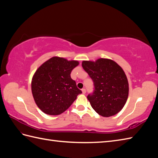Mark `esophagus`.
<instances>
[{
	"label": "esophagus",
	"mask_w": 158,
	"mask_h": 158,
	"mask_svg": "<svg viewBox=\"0 0 158 158\" xmlns=\"http://www.w3.org/2000/svg\"><path fill=\"white\" fill-rule=\"evenodd\" d=\"M81 91H82V93L83 94H85L86 93V89H85V88L82 89H81Z\"/></svg>",
	"instance_id": "34e87169"
}]
</instances>
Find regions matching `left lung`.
<instances>
[{
    "mask_svg": "<svg viewBox=\"0 0 158 158\" xmlns=\"http://www.w3.org/2000/svg\"><path fill=\"white\" fill-rule=\"evenodd\" d=\"M82 66L94 85V92L87 97L92 108L105 117L118 113L125 105L129 93L128 81L122 67L107 58L83 60Z\"/></svg>",
    "mask_w": 158,
    "mask_h": 158,
    "instance_id": "left-lung-1",
    "label": "left lung"
}]
</instances>
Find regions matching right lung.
<instances>
[{"label": "right lung", "mask_w": 158, "mask_h": 158, "mask_svg": "<svg viewBox=\"0 0 158 158\" xmlns=\"http://www.w3.org/2000/svg\"><path fill=\"white\" fill-rule=\"evenodd\" d=\"M79 64L77 60L54 56L36 70L31 82L32 94L36 105L43 113L60 115L82 93L70 77V73Z\"/></svg>", "instance_id": "right-lung-1"}]
</instances>
